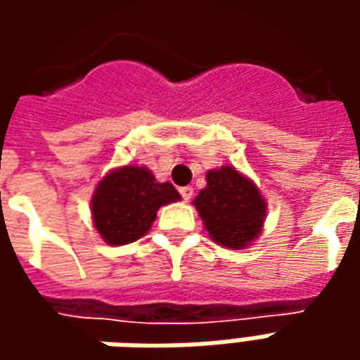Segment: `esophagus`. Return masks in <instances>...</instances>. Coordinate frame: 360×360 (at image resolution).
Masks as SVG:
<instances>
[{
	"instance_id": "1",
	"label": "esophagus",
	"mask_w": 360,
	"mask_h": 360,
	"mask_svg": "<svg viewBox=\"0 0 360 360\" xmlns=\"http://www.w3.org/2000/svg\"><path fill=\"white\" fill-rule=\"evenodd\" d=\"M179 193H181V196H183V200H191V198H193V195H195L193 187H181Z\"/></svg>"
}]
</instances>
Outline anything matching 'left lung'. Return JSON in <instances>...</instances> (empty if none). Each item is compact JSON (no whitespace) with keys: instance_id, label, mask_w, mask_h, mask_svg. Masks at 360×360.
<instances>
[{"instance_id":"obj_1","label":"left lung","mask_w":360,"mask_h":360,"mask_svg":"<svg viewBox=\"0 0 360 360\" xmlns=\"http://www.w3.org/2000/svg\"><path fill=\"white\" fill-rule=\"evenodd\" d=\"M193 204L208 235L221 247L245 249L262 233L266 200L257 185L231 165L206 173V187Z\"/></svg>"}]
</instances>
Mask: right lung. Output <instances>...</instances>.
Here are the masks:
<instances>
[{
	"label": "right lung",
	"instance_id": "right-lung-1",
	"mask_svg": "<svg viewBox=\"0 0 360 360\" xmlns=\"http://www.w3.org/2000/svg\"><path fill=\"white\" fill-rule=\"evenodd\" d=\"M181 195L172 183H158L142 165H123L103 177L92 195V221L108 245H127L146 235L156 212Z\"/></svg>",
	"mask_w": 360,
	"mask_h": 360
}]
</instances>
